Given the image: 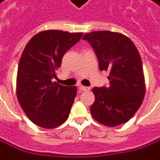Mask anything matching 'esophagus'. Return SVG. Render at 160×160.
<instances>
[{
  "label": "esophagus",
  "instance_id": "34e87169",
  "mask_svg": "<svg viewBox=\"0 0 160 160\" xmlns=\"http://www.w3.org/2000/svg\"><path fill=\"white\" fill-rule=\"evenodd\" d=\"M79 90H80V91H88V90H90V88H88V87L80 86V87H79Z\"/></svg>",
  "mask_w": 160,
  "mask_h": 160
}]
</instances>
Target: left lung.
I'll return each mask as SVG.
<instances>
[{"instance_id":"left-lung-1","label":"left lung","mask_w":160,"mask_h":160,"mask_svg":"<svg viewBox=\"0 0 160 160\" xmlns=\"http://www.w3.org/2000/svg\"><path fill=\"white\" fill-rule=\"evenodd\" d=\"M94 49L101 71L109 72L108 87L94 88L95 101L90 112L100 123L115 127L130 120L145 94L139 52L126 36L111 31H94L83 36Z\"/></svg>"}]
</instances>
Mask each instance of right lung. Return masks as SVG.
<instances>
[{
  "mask_svg": "<svg viewBox=\"0 0 160 160\" xmlns=\"http://www.w3.org/2000/svg\"><path fill=\"white\" fill-rule=\"evenodd\" d=\"M82 33L45 30L35 35L27 43L18 65L16 95L26 116L45 129L61 125L77 93L76 87L53 82L56 70L65 53L77 43Z\"/></svg>",
  "mask_w": 160,
  "mask_h": 160,
  "instance_id": "add662e5",
  "label": "right lung"
}]
</instances>
